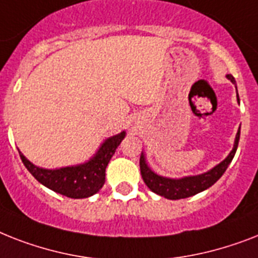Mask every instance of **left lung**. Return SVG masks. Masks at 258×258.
<instances>
[{"mask_svg":"<svg viewBox=\"0 0 258 258\" xmlns=\"http://www.w3.org/2000/svg\"><path fill=\"white\" fill-rule=\"evenodd\" d=\"M227 78L233 85H236V81H234V78L231 74H228ZM238 140H240V128H238L237 134H236L233 148H232L229 155L224 159L223 162L215 165L212 169H209L207 172L195 175V176H184L180 177V179H171V177L160 176L158 173H155L148 167L146 155L142 151V155H140V173H142V177H143L146 185L152 192L159 195V196H163V198L169 199V200H179V199L189 198V196H194V195L199 194V192H203V190L208 189L209 187H212L213 184L223 176V173L227 171L228 165L231 164L232 159H233L234 154H236Z\"/></svg>","mask_w":258,"mask_h":258,"instance_id":"left-lung-1","label":"left lung"}]
</instances>
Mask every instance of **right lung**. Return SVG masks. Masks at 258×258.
I'll return each mask as SVG.
<instances>
[{
    "label": "right lung",
    "instance_id": "obj_1",
    "mask_svg": "<svg viewBox=\"0 0 258 258\" xmlns=\"http://www.w3.org/2000/svg\"><path fill=\"white\" fill-rule=\"evenodd\" d=\"M124 136L125 131H122L118 135L107 138L100 144L99 150L96 151L95 155L87 162L55 169L37 167L29 162L21 151L18 152L27 171L42 185L68 198L86 199L99 192L100 188L103 187L106 181V167L119 144L124 139Z\"/></svg>",
    "mask_w": 258,
    "mask_h": 258
}]
</instances>
